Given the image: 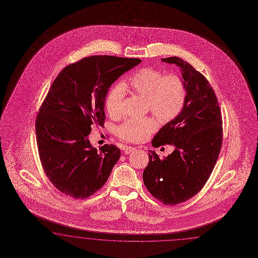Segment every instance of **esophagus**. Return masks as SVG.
<instances>
[{"mask_svg": "<svg viewBox=\"0 0 258 258\" xmlns=\"http://www.w3.org/2000/svg\"><path fill=\"white\" fill-rule=\"evenodd\" d=\"M135 148L133 147H124V148H123V151L125 152V154H130L132 151H133Z\"/></svg>", "mask_w": 258, "mask_h": 258, "instance_id": "1", "label": "esophagus"}]
</instances>
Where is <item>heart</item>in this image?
Listing matches in <instances>:
<instances>
[{
    "mask_svg": "<svg viewBox=\"0 0 258 258\" xmlns=\"http://www.w3.org/2000/svg\"><path fill=\"white\" fill-rule=\"evenodd\" d=\"M127 87L136 95L147 98L150 111L161 122H169L180 112L186 101V85L181 77L174 73L163 74L152 68H144L128 79ZM125 91L115 84L105 98V108L111 117H118L123 111ZM158 128L152 117L128 119L117 128V135L130 143L144 142Z\"/></svg>",
    "mask_w": 258,
    "mask_h": 258,
    "instance_id": "1",
    "label": "heart"
}]
</instances>
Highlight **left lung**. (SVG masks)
I'll use <instances>...</instances> for the list:
<instances>
[{
    "instance_id": "left-lung-1",
    "label": "left lung",
    "mask_w": 258,
    "mask_h": 258,
    "mask_svg": "<svg viewBox=\"0 0 258 258\" xmlns=\"http://www.w3.org/2000/svg\"><path fill=\"white\" fill-rule=\"evenodd\" d=\"M161 60L181 69L186 101L181 112L152 140L156 148L173 146V153L160 159L149 150L143 179L156 199L174 206L197 195L208 181L222 148L223 120L216 94L206 77L181 58Z\"/></svg>"
}]
</instances>
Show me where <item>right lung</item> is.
<instances>
[{
    "label": "right lung",
    "mask_w": 258,
    "mask_h": 258,
    "mask_svg": "<svg viewBox=\"0 0 258 258\" xmlns=\"http://www.w3.org/2000/svg\"><path fill=\"white\" fill-rule=\"evenodd\" d=\"M141 62L89 56L67 66L53 81L35 119V135L44 172L61 192L84 199L107 181L120 149L104 145L98 150L87 136L91 125H104L109 87Z\"/></svg>",
    "instance_id": "right-lung-1"
}]
</instances>
